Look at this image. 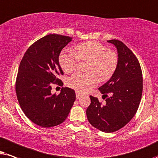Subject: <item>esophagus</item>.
I'll use <instances>...</instances> for the list:
<instances>
[{
    "label": "esophagus",
    "instance_id": "1",
    "mask_svg": "<svg viewBox=\"0 0 158 158\" xmlns=\"http://www.w3.org/2000/svg\"><path fill=\"white\" fill-rule=\"evenodd\" d=\"M76 96H77V99H79V98H80L81 97V94L79 93V92H76Z\"/></svg>",
    "mask_w": 158,
    "mask_h": 158
}]
</instances>
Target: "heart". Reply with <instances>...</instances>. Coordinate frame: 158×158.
<instances>
[{"instance_id":"heart-1","label":"heart","mask_w":158,"mask_h":158,"mask_svg":"<svg viewBox=\"0 0 158 158\" xmlns=\"http://www.w3.org/2000/svg\"><path fill=\"white\" fill-rule=\"evenodd\" d=\"M79 60H89L87 73L77 72L68 79V85L80 92H86L100 81L110 79L116 70L118 57L116 52L108 50L96 41H87L77 45L74 52L64 50L59 56V63L64 72L75 70Z\"/></svg>"}]
</instances>
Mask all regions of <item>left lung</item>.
<instances>
[{
  "mask_svg": "<svg viewBox=\"0 0 158 158\" xmlns=\"http://www.w3.org/2000/svg\"><path fill=\"white\" fill-rule=\"evenodd\" d=\"M116 48L118 64L112 77L99 87L108 96L105 105L89 96L91 103L87 109V117L92 127L101 131H118L131 121L139 106L143 89L142 73L139 62L133 52L121 41L108 40Z\"/></svg>",
  "mask_w": 158,
  "mask_h": 158,
  "instance_id": "8db88e82",
  "label": "left lung"
}]
</instances>
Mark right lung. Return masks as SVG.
I'll list each match as a JSON object with an SVG mask.
<instances>
[{
	"mask_svg": "<svg viewBox=\"0 0 158 158\" xmlns=\"http://www.w3.org/2000/svg\"><path fill=\"white\" fill-rule=\"evenodd\" d=\"M72 37L51 34L33 43L21 60L16 81L19 103L28 118L41 127L62 123L76 100L74 90L62 87L59 94L51 93L53 84L64 74L59 55Z\"/></svg>",
	"mask_w": 158,
	"mask_h": 158,
	"instance_id": "right-lung-1",
	"label": "right lung"
}]
</instances>
